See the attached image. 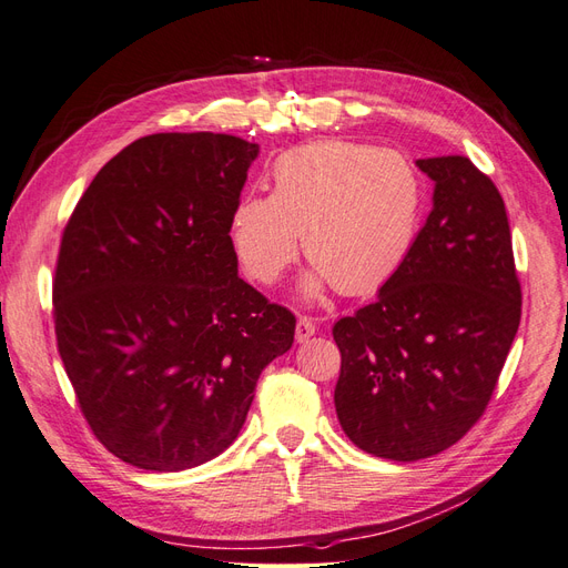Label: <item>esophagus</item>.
<instances>
[{"label":"esophagus","mask_w":568,"mask_h":568,"mask_svg":"<svg viewBox=\"0 0 568 568\" xmlns=\"http://www.w3.org/2000/svg\"><path fill=\"white\" fill-rule=\"evenodd\" d=\"M315 329H317V326H315V322L311 317H298V322H296V341L298 343L307 341V338L315 334Z\"/></svg>","instance_id":"34e87169"}]
</instances>
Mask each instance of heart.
Wrapping results in <instances>:
<instances>
[{
	"instance_id": "obj_1",
	"label": "heart",
	"mask_w": 568,
	"mask_h": 568,
	"mask_svg": "<svg viewBox=\"0 0 568 568\" xmlns=\"http://www.w3.org/2000/svg\"><path fill=\"white\" fill-rule=\"evenodd\" d=\"M272 192L244 194L230 215V246L257 284H274L298 253L315 270L305 294L336 284L365 296L388 284L415 246L424 184L403 153L346 140L284 151L270 170Z\"/></svg>"
}]
</instances>
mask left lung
<instances>
[{"instance_id":"8db88e82","label":"left lung","mask_w":568,"mask_h":568,"mask_svg":"<svg viewBox=\"0 0 568 568\" xmlns=\"http://www.w3.org/2000/svg\"><path fill=\"white\" fill-rule=\"evenodd\" d=\"M434 209L405 265L334 324V390L346 436L415 462L455 445L486 412L521 320L505 201L467 156L419 159Z\"/></svg>"}]
</instances>
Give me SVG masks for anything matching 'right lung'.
I'll use <instances>...</instances> for the list:
<instances>
[{
  "label": "right lung",
  "mask_w": 568,
  "mask_h": 568,
  "mask_svg": "<svg viewBox=\"0 0 568 568\" xmlns=\"http://www.w3.org/2000/svg\"><path fill=\"white\" fill-rule=\"evenodd\" d=\"M257 144L161 132L99 170L61 239L59 355L92 434L136 469L227 450L296 317L239 277L230 215Z\"/></svg>",
  "instance_id": "obj_1"
}]
</instances>
